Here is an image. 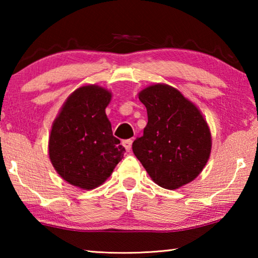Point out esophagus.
Here are the masks:
<instances>
[{
	"label": "esophagus",
	"instance_id": "obj_1",
	"mask_svg": "<svg viewBox=\"0 0 258 258\" xmlns=\"http://www.w3.org/2000/svg\"><path fill=\"white\" fill-rule=\"evenodd\" d=\"M132 140H125V141H123V142H121V145H123V147L125 148V150L126 151H130L131 150V148H132Z\"/></svg>",
	"mask_w": 258,
	"mask_h": 258
}]
</instances>
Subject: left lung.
Returning a JSON list of instances; mask_svg holds the SVG:
<instances>
[{"instance_id": "obj_1", "label": "left lung", "mask_w": 258, "mask_h": 258, "mask_svg": "<svg viewBox=\"0 0 258 258\" xmlns=\"http://www.w3.org/2000/svg\"><path fill=\"white\" fill-rule=\"evenodd\" d=\"M148 124L132 149L156 184L175 190L194 181L209 159L212 134L196 104L171 85L157 83L138 93Z\"/></svg>"}]
</instances>
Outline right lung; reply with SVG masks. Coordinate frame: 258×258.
Segmentation results:
<instances>
[{"label": "right lung", "instance_id": "1", "mask_svg": "<svg viewBox=\"0 0 258 258\" xmlns=\"http://www.w3.org/2000/svg\"><path fill=\"white\" fill-rule=\"evenodd\" d=\"M111 92L97 84L76 89L60 108L49 137L56 173L74 186L92 190L106 182L124 156L106 108Z\"/></svg>", "mask_w": 258, "mask_h": 258}]
</instances>
